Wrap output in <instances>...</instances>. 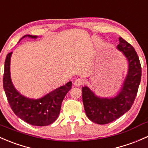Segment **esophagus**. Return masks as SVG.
Masks as SVG:
<instances>
[{
	"mask_svg": "<svg viewBox=\"0 0 148 148\" xmlns=\"http://www.w3.org/2000/svg\"><path fill=\"white\" fill-rule=\"evenodd\" d=\"M84 82V80L82 78H78L74 81V85L77 86H79L81 85H82Z\"/></svg>",
	"mask_w": 148,
	"mask_h": 148,
	"instance_id": "34e87169",
	"label": "esophagus"
}]
</instances>
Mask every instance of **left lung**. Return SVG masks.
I'll list each match as a JSON object with an SVG mask.
<instances>
[{
  "label": "left lung",
  "mask_w": 148,
  "mask_h": 148,
  "mask_svg": "<svg viewBox=\"0 0 148 148\" xmlns=\"http://www.w3.org/2000/svg\"><path fill=\"white\" fill-rule=\"evenodd\" d=\"M117 49L128 61V71L122 87L114 97H97L86 86L82 87V100L88 118L99 125L113 122L126 113L133 104L141 80L142 69L135 49L120 37Z\"/></svg>",
  "instance_id": "1"
}]
</instances>
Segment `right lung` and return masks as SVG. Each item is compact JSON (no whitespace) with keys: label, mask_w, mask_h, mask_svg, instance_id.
<instances>
[{"label":"right lung","mask_w":148,"mask_h":148,"mask_svg":"<svg viewBox=\"0 0 148 148\" xmlns=\"http://www.w3.org/2000/svg\"><path fill=\"white\" fill-rule=\"evenodd\" d=\"M26 36L31 38L38 37L37 36L26 35L21 40ZM11 54L12 52L8 53L5 59L3 79V89L10 108L19 118L30 125L34 126L51 125L59 117L62 101L67 92L71 89L72 83L69 82L39 99H34L26 97L16 90L12 83L10 74Z\"/></svg>","instance_id":"right-lung-1"}]
</instances>
